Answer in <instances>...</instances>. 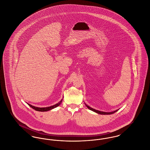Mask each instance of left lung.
I'll return each instance as SVG.
<instances>
[{
    "instance_id": "left-lung-1",
    "label": "left lung",
    "mask_w": 150,
    "mask_h": 150,
    "mask_svg": "<svg viewBox=\"0 0 150 150\" xmlns=\"http://www.w3.org/2000/svg\"><path fill=\"white\" fill-rule=\"evenodd\" d=\"M86 106L88 107L89 110H92V111H93L94 112H97V113H98V114H102V115H110V114H114L115 112H116L117 111V110H116V111H113V112H103V111H98V110H95V109H93L92 108H91V107H89V106H88V105H86Z\"/></svg>"
}]
</instances>
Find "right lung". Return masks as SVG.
Returning <instances> with one entry per match:
<instances>
[{"label":"right lung","mask_w":150,"mask_h":150,"mask_svg":"<svg viewBox=\"0 0 150 150\" xmlns=\"http://www.w3.org/2000/svg\"><path fill=\"white\" fill-rule=\"evenodd\" d=\"M62 101V100H61L59 102H58V103H57V104H56V105H53V106H50V107H35V106H32V105H30V104H28H28L29 105V106H30L31 108H33V109H34V110H36V111H41V112H44V111H49V110H52V109H53V108H56V107H58V106L61 103Z\"/></svg>","instance_id":"add662e5"}]
</instances>
